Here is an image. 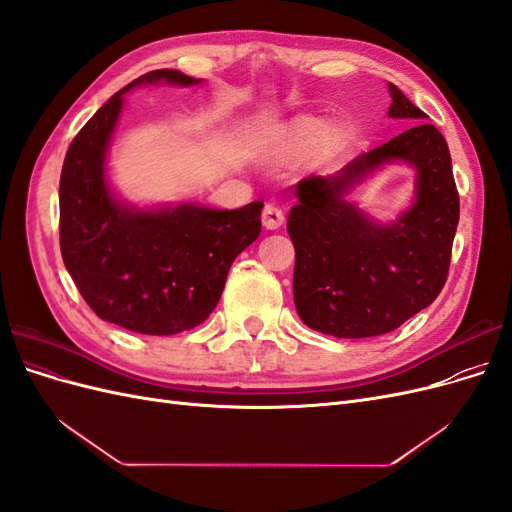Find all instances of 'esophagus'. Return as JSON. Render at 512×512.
I'll list each match as a JSON object with an SVG mask.
<instances>
[{"mask_svg": "<svg viewBox=\"0 0 512 512\" xmlns=\"http://www.w3.org/2000/svg\"><path fill=\"white\" fill-rule=\"evenodd\" d=\"M262 224H265L267 230H277L284 224V211L273 203H267L265 209H262Z\"/></svg>", "mask_w": 512, "mask_h": 512, "instance_id": "34e87169", "label": "esophagus"}]
</instances>
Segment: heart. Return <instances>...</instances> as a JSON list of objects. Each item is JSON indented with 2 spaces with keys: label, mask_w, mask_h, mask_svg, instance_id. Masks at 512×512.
I'll use <instances>...</instances> for the list:
<instances>
[{
  "label": "heart",
  "mask_w": 512,
  "mask_h": 512,
  "mask_svg": "<svg viewBox=\"0 0 512 512\" xmlns=\"http://www.w3.org/2000/svg\"><path fill=\"white\" fill-rule=\"evenodd\" d=\"M327 130V121L316 115H301L277 130L265 145L273 158H294L312 149Z\"/></svg>",
  "instance_id": "heart-1"
}]
</instances>
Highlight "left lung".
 Wrapping results in <instances>:
<instances>
[{
  "label": "left lung",
  "mask_w": 512,
  "mask_h": 512,
  "mask_svg": "<svg viewBox=\"0 0 512 512\" xmlns=\"http://www.w3.org/2000/svg\"><path fill=\"white\" fill-rule=\"evenodd\" d=\"M389 117L416 126L356 156L329 177L297 183L290 209L294 245V305L309 329L333 337L391 333L436 301L451 265L459 194L444 136L389 83ZM406 161L417 170L413 207L395 225H378L345 194L382 163Z\"/></svg>",
  "instance_id": "1"
}]
</instances>
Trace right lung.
<instances>
[{
	"mask_svg": "<svg viewBox=\"0 0 512 512\" xmlns=\"http://www.w3.org/2000/svg\"><path fill=\"white\" fill-rule=\"evenodd\" d=\"M196 85L179 70H153L119 89L68 147L59 179V245L96 316L143 335H175L205 322L235 258L260 235L262 203L220 211L200 205L136 209L113 196L106 151L138 85Z\"/></svg>",
	"mask_w": 512,
	"mask_h": 512,
	"instance_id": "right-lung-1",
	"label": "right lung"
}]
</instances>
